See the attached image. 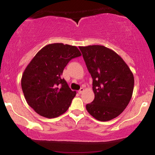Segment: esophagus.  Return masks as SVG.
Wrapping results in <instances>:
<instances>
[{
	"instance_id": "esophagus-1",
	"label": "esophagus",
	"mask_w": 155,
	"mask_h": 155,
	"mask_svg": "<svg viewBox=\"0 0 155 155\" xmlns=\"http://www.w3.org/2000/svg\"><path fill=\"white\" fill-rule=\"evenodd\" d=\"M84 87H81V88L80 89V90H79V91H78V92H79V94H81V93H82V92H84Z\"/></svg>"
}]
</instances>
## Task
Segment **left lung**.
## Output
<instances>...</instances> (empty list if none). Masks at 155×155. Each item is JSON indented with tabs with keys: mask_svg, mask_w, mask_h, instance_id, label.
<instances>
[{
	"mask_svg": "<svg viewBox=\"0 0 155 155\" xmlns=\"http://www.w3.org/2000/svg\"><path fill=\"white\" fill-rule=\"evenodd\" d=\"M92 78L95 99L86 108L96 120L116 118L132 97L134 77L128 65L114 51L101 45L79 47Z\"/></svg>",
	"mask_w": 155,
	"mask_h": 155,
	"instance_id": "obj_1",
	"label": "left lung"
}]
</instances>
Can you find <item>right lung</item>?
Returning <instances> with one entry per match:
<instances>
[{
  "mask_svg": "<svg viewBox=\"0 0 155 155\" xmlns=\"http://www.w3.org/2000/svg\"><path fill=\"white\" fill-rule=\"evenodd\" d=\"M81 55L75 46L55 43L42 48L30 62L21 86L27 103L37 114L51 119L68 109L76 92L61 76L68 62Z\"/></svg>",
  "mask_w": 155,
  "mask_h": 155,
  "instance_id": "1",
  "label": "right lung"
}]
</instances>
